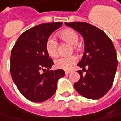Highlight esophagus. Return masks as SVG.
Listing matches in <instances>:
<instances>
[{"label":"esophagus","mask_w":121,"mask_h":121,"mask_svg":"<svg viewBox=\"0 0 121 121\" xmlns=\"http://www.w3.org/2000/svg\"><path fill=\"white\" fill-rule=\"evenodd\" d=\"M65 72V74L68 75V74H70V73L71 72L69 71V70H66V71Z\"/></svg>","instance_id":"esophagus-1"}]
</instances>
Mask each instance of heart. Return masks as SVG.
Returning a JSON list of instances; mask_svg holds the SVG:
<instances>
[{
	"mask_svg": "<svg viewBox=\"0 0 121 121\" xmlns=\"http://www.w3.org/2000/svg\"><path fill=\"white\" fill-rule=\"evenodd\" d=\"M59 37L65 41L72 45H77L79 41L78 33L72 29H65L59 33ZM45 50L47 53L51 57H55L57 55L58 42L53 37H48L45 42ZM77 62V57L74 55L70 56H60L55 60L56 68L62 70H69L72 66Z\"/></svg>",
	"mask_w": 121,
	"mask_h": 121,
	"instance_id": "heart-1",
	"label": "heart"
}]
</instances>
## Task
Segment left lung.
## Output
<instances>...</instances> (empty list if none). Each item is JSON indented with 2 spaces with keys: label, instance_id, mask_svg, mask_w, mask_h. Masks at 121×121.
<instances>
[{
  "label": "left lung",
  "instance_id": "8db88e82",
  "mask_svg": "<svg viewBox=\"0 0 121 121\" xmlns=\"http://www.w3.org/2000/svg\"><path fill=\"white\" fill-rule=\"evenodd\" d=\"M65 25L81 34L85 43L84 55L77 65L86 74L82 75L78 70L80 78L74 85L75 90L87 99H100L112 86L118 65L113 42L104 31L86 22H65Z\"/></svg>",
  "mask_w": 121,
  "mask_h": 121
}]
</instances>
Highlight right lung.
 Segmentation results:
<instances>
[{
	"instance_id": "right-lung-1",
	"label": "right lung",
	"mask_w": 121,
	"mask_h": 121,
	"mask_svg": "<svg viewBox=\"0 0 121 121\" xmlns=\"http://www.w3.org/2000/svg\"><path fill=\"white\" fill-rule=\"evenodd\" d=\"M62 25L52 22L30 28L21 34L12 49V78L21 94L31 101L43 102L52 97L59 79L65 75L62 69L49 70L54 63L45 50L47 39Z\"/></svg>"
}]
</instances>
